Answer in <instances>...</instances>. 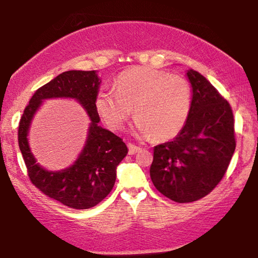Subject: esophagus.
Wrapping results in <instances>:
<instances>
[{
    "label": "esophagus",
    "mask_w": 258,
    "mask_h": 258,
    "mask_svg": "<svg viewBox=\"0 0 258 258\" xmlns=\"http://www.w3.org/2000/svg\"><path fill=\"white\" fill-rule=\"evenodd\" d=\"M128 148H129V154L130 155L136 154L137 151L141 150V147L135 146V144H133V143H128Z\"/></svg>",
    "instance_id": "1"
}]
</instances>
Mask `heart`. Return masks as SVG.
I'll list each match as a JSON object with an SVG mask.
<instances>
[{
  "instance_id": "1",
  "label": "heart",
  "mask_w": 258,
  "mask_h": 258,
  "mask_svg": "<svg viewBox=\"0 0 258 258\" xmlns=\"http://www.w3.org/2000/svg\"><path fill=\"white\" fill-rule=\"evenodd\" d=\"M191 103V87L184 77L146 67L124 70L115 88H103L95 100L111 130L123 128L134 107L136 133L158 141L172 139L184 128Z\"/></svg>"
}]
</instances>
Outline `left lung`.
I'll return each instance as SVG.
<instances>
[{
    "label": "left lung",
    "instance_id": "left-lung-1",
    "mask_svg": "<svg viewBox=\"0 0 258 258\" xmlns=\"http://www.w3.org/2000/svg\"><path fill=\"white\" fill-rule=\"evenodd\" d=\"M192 87L191 110L181 133L154 148L150 177L155 188L177 203L206 197L227 171L236 148L229 102L203 75L186 73Z\"/></svg>",
    "mask_w": 258,
    "mask_h": 258
}]
</instances>
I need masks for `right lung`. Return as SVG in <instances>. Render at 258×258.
<instances>
[{
	"label": "right lung",
	"instance_id": "1",
	"mask_svg": "<svg viewBox=\"0 0 258 258\" xmlns=\"http://www.w3.org/2000/svg\"><path fill=\"white\" fill-rule=\"evenodd\" d=\"M100 80L94 70H69L35 91L24 109L19 124V146L30 182L44 195L73 209H89L104 200L116 181V167L128 148L121 137L98 125L100 116L95 100ZM76 98L92 118L86 147L76 164L66 171H44L30 153L26 134L31 118L44 98Z\"/></svg>",
	"mask_w": 258,
	"mask_h": 258
}]
</instances>
